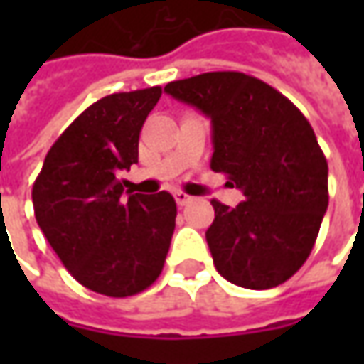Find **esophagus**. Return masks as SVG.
I'll list each match as a JSON object with an SVG mask.
<instances>
[{
	"instance_id": "1",
	"label": "esophagus",
	"mask_w": 364,
	"mask_h": 364,
	"mask_svg": "<svg viewBox=\"0 0 364 364\" xmlns=\"http://www.w3.org/2000/svg\"><path fill=\"white\" fill-rule=\"evenodd\" d=\"M174 198H176V204L178 206H186L188 203H192V196L190 194H186V192H174Z\"/></svg>"
}]
</instances>
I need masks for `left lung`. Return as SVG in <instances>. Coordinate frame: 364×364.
I'll return each instance as SVG.
<instances>
[{"label": "left lung", "mask_w": 364, "mask_h": 364, "mask_svg": "<svg viewBox=\"0 0 364 364\" xmlns=\"http://www.w3.org/2000/svg\"><path fill=\"white\" fill-rule=\"evenodd\" d=\"M213 123L210 168L243 192L235 208L213 200L206 243L235 286L269 289L308 259L328 208V164L301 111L243 73H204L164 87Z\"/></svg>", "instance_id": "obj_1"}]
</instances>
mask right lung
<instances>
[{"mask_svg": "<svg viewBox=\"0 0 364 364\" xmlns=\"http://www.w3.org/2000/svg\"><path fill=\"white\" fill-rule=\"evenodd\" d=\"M161 89L107 95L85 109L46 154L32 188L38 227L78 284L127 298L161 273L176 227L170 192L125 194L139 132Z\"/></svg>", "mask_w": 364, "mask_h": 364, "instance_id": "obj_1", "label": "right lung"}]
</instances>
